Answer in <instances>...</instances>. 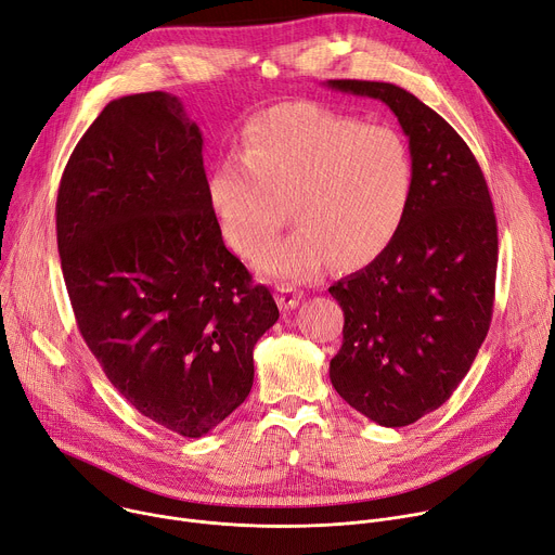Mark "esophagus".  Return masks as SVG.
I'll return each mask as SVG.
<instances>
[{"label": "esophagus", "mask_w": 555, "mask_h": 555, "mask_svg": "<svg viewBox=\"0 0 555 555\" xmlns=\"http://www.w3.org/2000/svg\"><path fill=\"white\" fill-rule=\"evenodd\" d=\"M276 301L283 312H289L304 301V292L292 285H276Z\"/></svg>", "instance_id": "34e87169"}]
</instances>
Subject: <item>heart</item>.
<instances>
[{
	"instance_id": "1",
	"label": "heart",
	"mask_w": 555,
	"mask_h": 555,
	"mask_svg": "<svg viewBox=\"0 0 555 555\" xmlns=\"http://www.w3.org/2000/svg\"><path fill=\"white\" fill-rule=\"evenodd\" d=\"M415 192L409 140L390 125H365L317 102H283L254 114L238 154L220 158L207 201L225 241L251 258L283 223L294 230L258 258L263 272L306 281L332 258L371 263L397 236Z\"/></svg>"
}]
</instances>
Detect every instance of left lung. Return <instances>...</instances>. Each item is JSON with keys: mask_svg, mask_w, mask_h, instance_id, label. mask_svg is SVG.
I'll use <instances>...</instances> for the list:
<instances>
[{"mask_svg": "<svg viewBox=\"0 0 555 555\" xmlns=\"http://www.w3.org/2000/svg\"><path fill=\"white\" fill-rule=\"evenodd\" d=\"M327 87L386 102L415 158V192L397 236L327 289L346 319L332 386L379 426H409L455 392L487 339L498 270L493 201L468 144L413 93L367 80Z\"/></svg>", "mask_w": 555, "mask_h": 555, "instance_id": "obj_1", "label": "left lung"}]
</instances>
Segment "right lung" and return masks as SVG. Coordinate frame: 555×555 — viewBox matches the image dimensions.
I'll return each instance as SVG.
<instances>
[{"mask_svg":"<svg viewBox=\"0 0 555 555\" xmlns=\"http://www.w3.org/2000/svg\"><path fill=\"white\" fill-rule=\"evenodd\" d=\"M55 228L73 314L114 388L182 437L232 415L279 308L223 243L203 135L176 95L102 108L64 167Z\"/></svg>","mask_w":555,"mask_h":555,"instance_id":"obj_1","label":"right lung"}]
</instances>
